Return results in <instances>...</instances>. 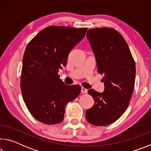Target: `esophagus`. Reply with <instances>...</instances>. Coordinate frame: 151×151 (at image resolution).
<instances>
[{
  "label": "esophagus",
  "instance_id": "34e87169",
  "mask_svg": "<svg viewBox=\"0 0 151 151\" xmlns=\"http://www.w3.org/2000/svg\"><path fill=\"white\" fill-rule=\"evenodd\" d=\"M87 93V89L84 88V87H82L81 88V93L85 94V93Z\"/></svg>",
  "mask_w": 151,
  "mask_h": 151
}]
</instances>
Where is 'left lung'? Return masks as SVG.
Masks as SVG:
<instances>
[{
	"mask_svg": "<svg viewBox=\"0 0 151 151\" xmlns=\"http://www.w3.org/2000/svg\"><path fill=\"white\" fill-rule=\"evenodd\" d=\"M86 37L95 57L97 72L103 76L104 89H88L94 104L86 111L87 121L95 126L115 122L126 111L133 91L136 66L122 36L111 28L88 30Z\"/></svg>",
	"mask_w": 151,
	"mask_h": 151,
	"instance_id": "8db88e82",
	"label": "left lung"
}]
</instances>
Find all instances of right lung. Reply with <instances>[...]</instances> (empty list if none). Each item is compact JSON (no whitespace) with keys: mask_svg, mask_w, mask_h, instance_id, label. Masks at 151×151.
<instances>
[{"mask_svg":"<svg viewBox=\"0 0 151 151\" xmlns=\"http://www.w3.org/2000/svg\"><path fill=\"white\" fill-rule=\"evenodd\" d=\"M86 30L50 26L28 44L22 58L20 88L27 109L37 121L47 124L62 122L66 105L80 94V85H65L58 73L66 65L68 54Z\"/></svg>","mask_w":151,"mask_h":151,"instance_id":"1","label":"right lung"}]
</instances>
